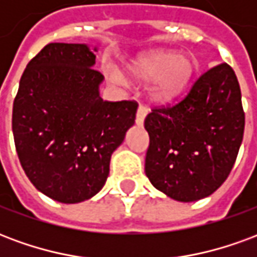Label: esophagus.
<instances>
[{
    "label": "esophagus",
    "mask_w": 257,
    "mask_h": 257,
    "mask_svg": "<svg viewBox=\"0 0 257 257\" xmlns=\"http://www.w3.org/2000/svg\"><path fill=\"white\" fill-rule=\"evenodd\" d=\"M147 114H149V107L140 104L139 108H138V114H136V123H138V125H143Z\"/></svg>",
    "instance_id": "esophagus-1"
}]
</instances>
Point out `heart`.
Here are the masks:
<instances>
[{
	"mask_svg": "<svg viewBox=\"0 0 257 257\" xmlns=\"http://www.w3.org/2000/svg\"><path fill=\"white\" fill-rule=\"evenodd\" d=\"M129 74L138 81H157L156 95L162 100L173 99L189 84L194 73V64L189 58L179 56L172 51H154L140 55L128 66ZM110 78L122 82V75L110 71Z\"/></svg>",
	"mask_w": 257,
	"mask_h": 257,
	"instance_id": "heart-1",
	"label": "heart"
}]
</instances>
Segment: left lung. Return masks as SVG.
<instances>
[{
	"mask_svg": "<svg viewBox=\"0 0 257 257\" xmlns=\"http://www.w3.org/2000/svg\"><path fill=\"white\" fill-rule=\"evenodd\" d=\"M145 128L151 184L182 202L210 195L230 175L242 143L245 112L234 70L227 63L209 68L176 104L154 107Z\"/></svg>",
	"mask_w": 257,
	"mask_h": 257,
	"instance_id": "8db88e82",
	"label": "left lung"
}]
</instances>
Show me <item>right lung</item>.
<instances>
[{
	"instance_id": "obj_1",
	"label": "right lung",
	"mask_w": 257,
	"mask_h": 257,
	"mask_svg": "<svg viewBox=\"0 0 257 257\" xmlns=\"http://www.w3.org/2000/svg\"><path fill=\"white\" fill-rule=\"evenodd\" d=\"M95 59L85 44H48L27 64L14 101L22 168L38 191L63 204L100 191L111 154L136 118L135 100L101 99L104 77Z\"/></svg>"
}]
</instances>
